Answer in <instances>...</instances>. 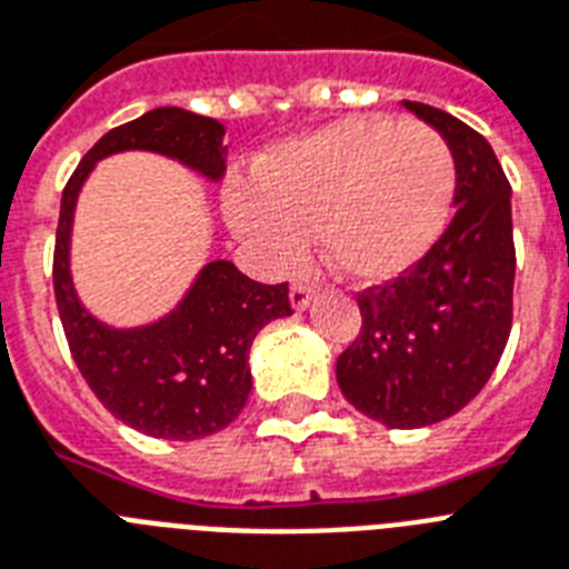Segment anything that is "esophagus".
Returning <instances> with one entry per match:
<instances>
[{
    "instance_id": "34e87169",
    "label": "esophagus",
    "mask_w": 569,
    "mask_h": 569,
    "mask_svg": "<svg viewBox=\"0 0 569 569\" xmlns=\"http://www.w3.org/2000/svg\"><path fill=\"white\" fill-rule=\"evenodd\" d=\"M311 297H313V284L308 279H297L293 284H290V306L297 308V311H306Z\"/></svg>"
}]
</instances>
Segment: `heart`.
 <instances>
[{"label":"heart","instance_id":"1","mask_svg":"<svg viewBox=\"0 0 569 569\" xmlns=\"http://www.w3.org/2000/svg\"><path fill=\"white\" fill-rule=\"evenodd\" d=\"M456 184V156L438 129L379 113L347 117L263 152L252 188L229 190L226 217L267 267H293L313 229L338 276L388 284L447 231Z\"/></svg>","mask_w":569,"mask_h":569}]
</instances>
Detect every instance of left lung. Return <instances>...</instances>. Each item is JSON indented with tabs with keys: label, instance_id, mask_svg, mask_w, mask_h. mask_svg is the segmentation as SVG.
<instances>
[{
	"label": "left lung",
	"instance_id": "left-lung-1",
	"mask_svg": "<svg viewBox=\"0 0 569 569\" xmlns=\"http://www.w3.org/2000/svg\"><path fill=\"white\" fill-rule=\"evenodd\" d=\"M456 156V217L411 272L358 293L361 335L338 358V385L390 429L452 417L497 370L515 320L511 184L479 131L406 102Z\"/></svg>",
	"mask_w": 569,
	"mask_h": 569
}]
</instances>
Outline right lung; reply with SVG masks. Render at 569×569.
Masks as SVG:
<instances>
[{"mask_svg":"<svg viewBox=\"0 0 569 569\" xmlns=\"http://www.w3.org/2000/svg\"><path fill=\"white\" fill-rule=\"evenodd\" d=\"M222 122L184 108H156L93 143L67 181L54 234L52 281L72 361L108 411L149 438L197 440L226 429L252 390L249 347L270 320L293 313L288 281L261 284L231 261H211L179 308L143 329H111L76 297L70 231L76 199L93 163L147 149L188 163L208 179L226 172Z\"/></svg>","mask_w":569,"mask_h":569,"instance_id":"obj_1","label":"right lung"}]
</instances>
